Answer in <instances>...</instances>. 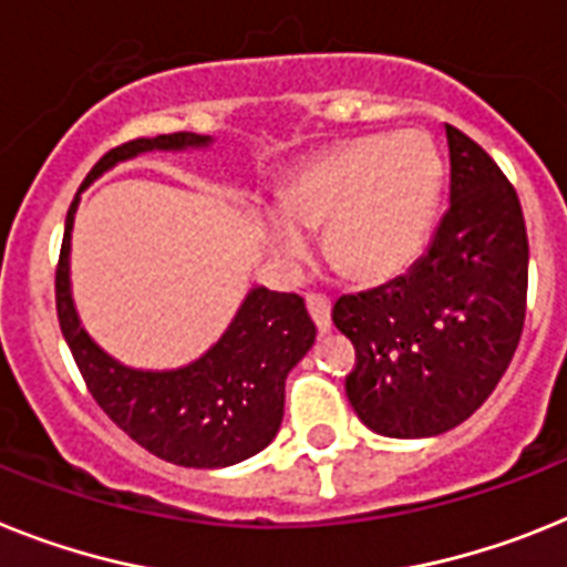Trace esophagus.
<instances>
[{
    "instance_id": "esophagus-1",
    "label": "esophagus",
    "mask_w": 567,
    "mask_h": 567,
    "mask_svg": "<svg viewBox=\"0 0 567 567\" xmlns=\"http://www.w3.org/2000/svg\"><path fill=\"white\" fill-rule=\"evenodd\" d=\"M306 306L311 320L320 328V334H326L328 328H331V299L322 297V293H308Z\"/></svg>"
}]
</instances>
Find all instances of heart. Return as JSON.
I'll list each match as a JSON object with an SVG mask.
<instances>
[{"label":"heart","instance_id":"obj_1","mask_svg":"<svg viewBox=\"0 0 567 567\" xmlns=\"http://www.w3.org/2000/svg\"><path fill=\"white\" fill-rule=\"evenodd\" d=\"M441 175L423 132L354 137L293 169L276 193L279 213H256V230L279 259L299 261L302 233L322 227V250L342 276L386 282L426 245Z\"/></svg>","mask_w":567,"mask_h":567}]
</instances>
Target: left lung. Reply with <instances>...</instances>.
<instances>
[{"label":"left lung","mask_w":567,"mask_h":567,"mask_svg":"<svg viewBox=\"0 0 567 567\" xmlns=\"http://www.w3.org/2000/svg\"><path fill=\"white\" fill-rule=\"evenodd\" d=\"M450 210L412 270L334 302L354 342L346 394L378 435L430 437L467 421L513 360L527 308L522 204L482 146L446 123Z\"/></svg>","instance_id":"left-lung-1"}]
</instances>
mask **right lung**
Masks as SVG:
<instances>
[{"label":"right lung","instance_id":"obj_1","mask_svg":"<svg viewBox=\"0 0 567 567\" xmlns=\"http://www.w3.org/2000/svg\"><path fill=\"white\" fill-rule=\"evenodd\" d=\"M207 144L210 137L193 132L126 141L92 166L83 187L117 161L135 158L141 152ZM74 210L78 198L65 216L56 261V320L97 406L135 444L181 467H230L265 450L282 423L285 378L317 337L302 297L254 288L225 337L202 360L175 372L126 369L94 346L71 302L69 241Z\"/></svg>","mask_w":567,"mask_h":567}]
</instances>
